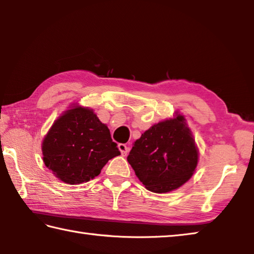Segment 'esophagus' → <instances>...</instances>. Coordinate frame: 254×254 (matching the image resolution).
Here are the masks:
<instances>
[{"label":"esophagus","mask_w":254,"mask_h":254,"mask_svg":"<svg viewBox=\"0 0 254 254\" xmlns=\"http://www.w3.org/2000/svg\"><path fill=\"white\" fill-rule=\"evenodd\" d=\"M118 149L121 150L123 156H127L128 151H129V148L125 145V143H119V145H118Z\"/></svg>","instance_id":"1"}]
</instances>
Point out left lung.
<instances>
[{
  "label": "left lung",
  "instance_id": "8db88e82",
  "mask_svg": "<svg viewBox=\"0 0 254 254\" xmlns=\"http://www.w3.org/2000/svg\"><path fill=\"white\" fill-rule=\"evenodd\" d=\"M127 160L142 185L152 192H169L190 179L198 150L181 115L158 123L133 142Z\"/></svg>",
  "mask_w": 254,
  "mask_h": 254
}]
</instances>
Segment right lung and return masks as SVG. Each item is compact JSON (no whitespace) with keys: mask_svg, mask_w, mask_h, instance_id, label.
I'll return each mask as SVG.
<instances>
[{"mask_svg":"<svg viewBox=\"0 0 254 254\" xmlns=\"http://www.w3.org/2000/svg\"><path fill=\"white\" fill-rule=\"evenodd\" d=\"M43 160L69 185L87 183L112 158L121 155L111 131L92 109L74 107L53 124L42 145Z\"/></svg>","mask_w":254,"mask_h":254,"instance_id":"add662e5","label":"right lung"}]
</instances>
